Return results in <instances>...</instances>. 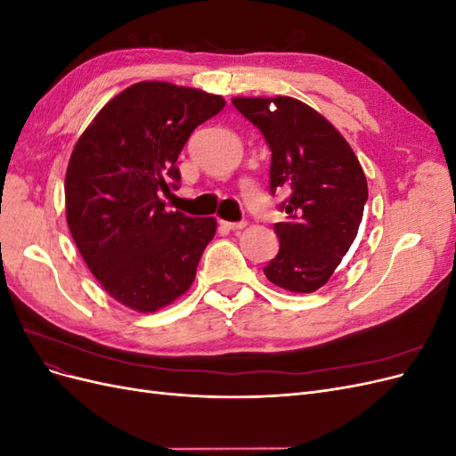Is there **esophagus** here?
<instances>
[{"label":"esophagus","instance_id":"34e87169","mask_svg":"<svg viewBox=\"0 0 456 456\" xmlns=\"http://www.w3.org/2000/svg\"><path fill=\"white\" fill-rule=\"evenodd\" d=\"M223 226L228 228V230H232V232H236V230L245 228L247 223H245V220H238V223H228V220H223Z\"/></svg>","mask_w":456,"mask_h":456}]
</instances>
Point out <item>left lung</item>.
I'll use <instances>...</instances> for the list:
<instances>
[{
  "label": "left lung",
  "instance_id": "8db88e82",
  "mask_svg": "<svg viewBox=\"0 0 456 456\" xmlns=\"http://www.w3.org/2000/svg\"><path fill=\"white\" fill-rule=\"evenodd\" d=\"M238 112L272 150L270 194L289 190L275 223L280 251L266 278L293 293H314L329 281L354 243L369 198L354 150L314 108L291 96L233 99Z\"/></svg>",
  "mask_w": 456,
  "mask_h": 456
}]
</instances>
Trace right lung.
Masks as SVG:
<instances>
[{
  "instance_id": "right-lung-1",
  "label": "right lung",
  "mask_w": 456,
  "mask_h": 456,
  "mask_svg": "<svg viewBox=\"0 0 456 456\" xmlns=\"http://www.w3.org/2000/svg\"><path fill=\"white\" fill-rule=\"evenodd\" d=\"M224 104L200 89L141 81L79 136L64 184L68 228L91 273L121 305L156 312L194 281L216 223L167 213L159 191L178 190V154Z\"/></svg>"
}]
</instances>
